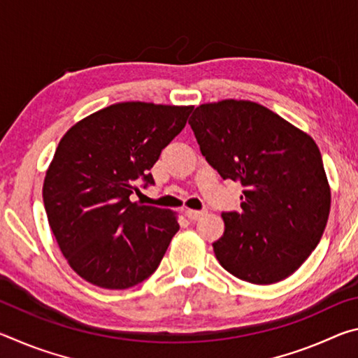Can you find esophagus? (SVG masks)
Instances as JSON below:
<instances>
[{"label":"esophagus","mask_w":358,"mask_h":358,"mask_svg":"<svg viewBox=\"0 0 358 358\" xmlns=\"http://www.w3.org/2000/svg\"><path fill=\"white\" fill-rule=\"evenodd\" d=\"M185 215H186L187 220L197 221V220H201V217L205 215V211H202V210H191V208H186V210H185Z\"/></svg>","instance_id":"34e87169"}]
</instances>
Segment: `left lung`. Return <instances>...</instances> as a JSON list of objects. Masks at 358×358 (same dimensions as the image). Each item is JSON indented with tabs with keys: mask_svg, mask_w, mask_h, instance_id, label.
<instances>
[{
	"mask_svg": "<svg viewBox=\"0 0 358 358\" xmlns=\"http://www.w3.org/2000/svg\"><path fill=\"white\" fill-rule=\"evenodd\" d=\"M208 164L243 186L238 211H224L215 256L252 284L286 280L310 257L330 213V186L316 142L251 101L202 104L189 120Z\"/></svg>",
	"mask_w": 358,
	"mask_h": 358,
	"instance_id": "left-lung-1",
	"label": "left lung"
}]
</instances>
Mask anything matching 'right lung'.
<instances>
[{"mask_svg":"<svg viewBox=\"0 0 358 358\" xmlns=\"http://www.w3.org/2000/svg\"><path fill=\"white\" fill-rule=\"evenodd\" d=\"M192 106L120 102L78 121L58 143L42 197L71 268L104 289H128L155 273L178 232L171 210L131 202L137 185L186 126Z\"/></svg>","mask_w":358,"mask_h":358,"instance_id":"obj_1","label":"right lung"}]
</instances>
